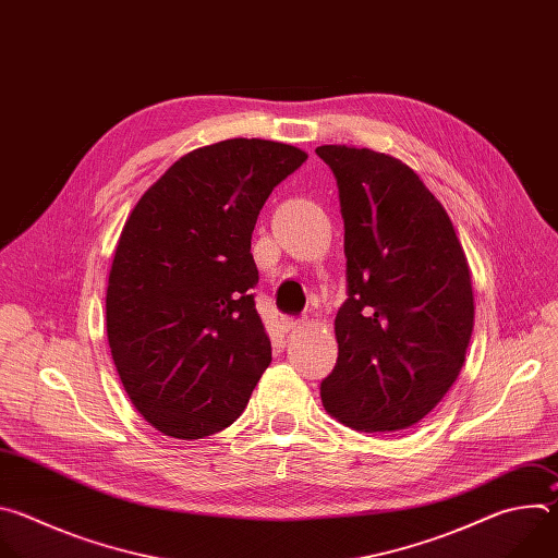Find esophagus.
I'll list each match as a JSON object with an SVG mask.
<instances>
[{
  "label": "esophagus",
  "instance_id": "esophagus-1",
  "mask_svg": "<svg viewBox=\"0 0 558 558\" xmlns=\"http://www.w3.org/2000/svg\"><path fill=\"white\" fill-rule=\"evenodd\" d=\"M280 325H282V329H284V331H293V329L302 327L304 323L300 320V317H289V315H284L282 320H280Z\"/></svg>",
  "mask_w": 558,
  "mask_h": 558
}]
</instances>
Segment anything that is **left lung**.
I'll use <instances>...</instances> for the list:
<instances>
[{"label":"left lung","instance_id":"8db88e82","mask_svg":"<svg viewBox=\"0 0 558 558\" xmlns=\"http://www.w3.org/2000/svg\"><path fill=\"white\" fill-rule=\"evenodd\" d=\"M344 218L349 298L325 411L360 433L422 422L454 384L474 325L463 247L444 205L390 154L320 145Z\"/></svg>","mask_w":558,"mask_h":558}]
</instances>
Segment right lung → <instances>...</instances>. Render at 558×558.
I'll return each mask as SVG.
<instances>
[{"instance_id": "1", "label": "right lung", "mask_w": 558, "mask_h": 558, "mask_svg": "<svg viewBox=\"0 0 558 558\" xmlns=\"http://www.w3.org/2000/svg\"><path fill=\"white\" fill-rule=\"evenodd\" d=\"M306 161L300 147L227 138L198 147L128 216L114 252L106 329L136 411L168 437L233 424L271 362L252 289V231L274 187Z\"/></svg>"}]
</instances>
